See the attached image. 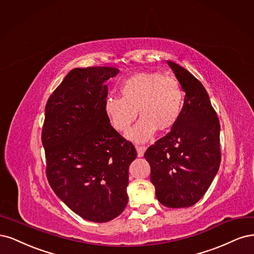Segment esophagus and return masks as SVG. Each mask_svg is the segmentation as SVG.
I'll use <instances>...</instances> for the list:
<instances>
[{"instance_id": "1", "label": "esophagus", "mask_w": 254, "mask_h": 254, "mask_svg": "<svg viewBox=\"0 0 254 254\" xmlns=\"http://www.w3.org/2000/svg\"><path fill=\"white\" fill-rule=\"evenodd\" d=\"M146 148L145 146H142V145H136V151H137V156L138 157H142L143 154L145 152Z\"/></svg>"}]
</instances>
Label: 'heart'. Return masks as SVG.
I'll use <instances>...</instances> for the list:
<instances>
[{
	"mask_svg": "<svg viewBox=\"0 0 254 254\" xmlns=\"http://www.w3.org/2000/svg\"><path fill=\"white\" fill-rule=\"evenodd\" d=\"M119 94L120 98H105L103 113L114 129L126 133L138 112L141 118L127 134L130 141H148L157 128H172L182 116L184 92L181 84L171 77L157 72L136 73L121 83Z\"/></svg>",
	"mask_w": 254,
	"mask_h": 254,
	"instance_id": "heart-1",
	"label": "heart"
}]
</instances>
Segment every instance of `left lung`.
<instances>
[{"mask_svg":"<svg viewBox=\"0 0 254 254\" xmlns=\"http://www.w3.org/2000/svg\"><path fill=\"white\" fill-rule=\"evenodd\" d=\"M167 63L186 94L183 113L144 158L157 199L168 208H187L202 197L217 174L220 126L202 84L181 65Z\"/></svg>","mask_w":254,"mask_h":254,"instance_id":"8db88e82","label":"left lung"}]
</instances>
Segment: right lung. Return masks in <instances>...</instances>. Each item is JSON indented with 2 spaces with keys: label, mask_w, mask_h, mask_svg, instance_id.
Wrapping results in <instances>:
<instances>
[{
  "label": "right lung",
  "mask_w": 254,
  "mask_h": 254,
  "mask_svg": "<svg viewBox=\"0 0 254 254\" xmlns=\"http://www.w3.org/2000/svg\"><path fill=\"white\" fill-rule=\"evenodd\" d=\"M118 72L105 66L73 68L45 106L48 183L71 211L94 223L110 222L126 209L128 167L137 156L103 113L105 83Z\"/></svg>",
  "instance_id": "obj_1"
}]
</instances>
